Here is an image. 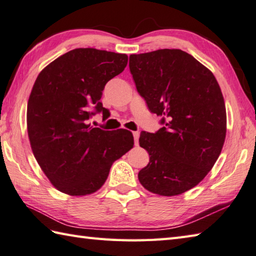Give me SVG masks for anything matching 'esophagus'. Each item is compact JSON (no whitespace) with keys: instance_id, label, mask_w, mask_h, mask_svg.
<instances>
[{"instance_id":"esophagus-1","label":"esophagus","mask_w":256,"mask_h":256,"mask_svg":"<svg viewBox=\"0 0 256 256\" xmlns=\"http://www.w3.org/2000/svg\"><path fill=\"white\" fill-rule=\"evenodd\" d=\"M132 134H134V144H138V142H139V132H134Z\"/></svg>"}]
</instances>
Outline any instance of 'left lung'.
I'll return each instance as SVG.
<instances>
[{"label": "left lung", "mask_w": 256, "mask_h": 256, "mask_svg": "<svg viewBox=\"0 0 256 256\" xmlns=\"http://www.w3.org/2000/svg\"><path fill=\"white\" fill-rule=\"evenodd\" d=\"M136 88L161 117L157 132H142L149 164L138 178L148 191L171 196L196 186L212 169L226 139V112L214 75L181 50L129 56Z\"/></svg>", "instance_id": "obj_1"}]
</instances>
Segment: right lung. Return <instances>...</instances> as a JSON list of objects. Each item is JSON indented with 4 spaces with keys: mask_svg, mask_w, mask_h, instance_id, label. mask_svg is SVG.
<instances>
[{
    "mask_svg": "<svg viewBox=\"0 0 256 256\" xmlns=\"http://www.w3.org/2000/svg\"><path fill=\"white\" fill-rule=\"evenodd\" d=\"M128 56L76 48L40 72L28 104V132L40 166L57 190L86 196L105 184L112 164L134 147L132 134L92 128L107 82L127 66Z\"/></svg>",
    "mask_w": 256,
    "mask_h": 256,
    "instance_id": "obj_1",
    "label": "right lung"
}]
</instances>
